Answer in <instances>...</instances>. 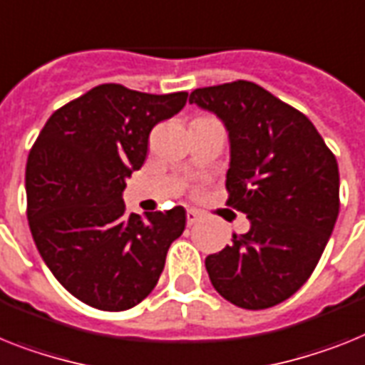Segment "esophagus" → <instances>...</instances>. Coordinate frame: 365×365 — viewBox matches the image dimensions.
Listing matches in <instances>:
<instances>
[{"mask_svg": "<svg viewBox=\"0 0 365 365\" xmlns=\"http://www.w3.org/2000/svg\"><path fill=\"white\" fill-rule=\"evenodd\" d=\"M198 220H200V213L197 210H187V226L197 225Z\"/></svg>", "mask_w": 365, "mask_h": 365, "instance_id": "1", "label": "esophagus"}]
</instances>
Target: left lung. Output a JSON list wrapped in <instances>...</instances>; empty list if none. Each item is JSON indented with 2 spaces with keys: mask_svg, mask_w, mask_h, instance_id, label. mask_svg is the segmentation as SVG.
I'll list each match as a JSON object with an SVG mask.
<instances>
[{
  "mask_svg": "<svg viewBox=\"0 0 365 365\" xmlns=\"http://www.w3.org/2000/svg\"><path fill=\"white\" fill-rule=\"evenodd\" d=\"M230 135L226 204L250 220L247 234L206 258L210 280L232 304L263 310L299 292L339 213V170L310 118L252 81L192 91Z\"/></svg>",
  "mask_w": 365,
  "mask_h": 365,
  "instance_id": "left-lung-1",
  "label": "left lung"
}]
</instances>
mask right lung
I'll use <instances>...</instances> for the list:
<instances>
[{"label": "right lung", "instance_id": "right-lung-1", "mask_svg": "<svg viewBox=\"0 0 365 365\" xmlns=\"http://www.w3.org/2000/svg\"><path fill=\"white\" fill-rule=\"evenodd\" d=\"M187 93L148 94L103 83L59 107L31 146L27 220L66 292L106 312L145 301L185 228V210L125 213V178L139 170L150 131L182 111Z\"/></svg>", "mask_w": 365, "mask_h": 365}]
</instances>
